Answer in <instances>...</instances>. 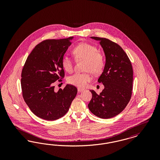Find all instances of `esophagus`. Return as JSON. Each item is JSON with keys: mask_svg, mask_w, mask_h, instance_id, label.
I'll use <instances>...</instances> for the list:
<instances>
[{"mask_svg": "<svg viewBox=\"0 0 160 160\" xmlns=\"http://www.w3.org/2000/svg\"><path fill=\"white\" fill-rule=\"evenodd\" d=\"M77 90H78V92H80L83 91L84 89H82V88H78V89H77Z\"/></svg>", "mask_w": 160, "mask_h": 160, "instance_id": "34e87169", "label": "esophagus"}]
</instances>
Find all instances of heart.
<instances>
[{
  "label": "heart",
  "mask_w": 160,
  "mask_h": 160,
  "mask_svg": "<svg viewBox=\"0 0 160 160\" xmlns=\"http://www.w3.org/2000/svg\"><path fill=\"white\" fill-rule=\"evenodd\" d=\"M72 53L77 61H85L84 71L86 72L75 73L68 77L67 81L77 87L84 88L91 81V73L97 75L102 71L105 66V58L96 46L88 42L78 44L73 48ZM62 66L65 71L71 72L74 68L73 62L70 58L64 56L62 60Z\"/></svg>",
  "instance_id": "obj_1"
}]
</instances>
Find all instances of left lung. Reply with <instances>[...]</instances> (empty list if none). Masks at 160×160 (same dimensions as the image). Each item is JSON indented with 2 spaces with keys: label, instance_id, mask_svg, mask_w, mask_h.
<instances>
[{
  "label": "left lung",
  "instance_id": "left-lung-1",
  "mask_svg": "<svg viewBox=\"0 0 160 160\" xmlns=\"http://www.w3.org/2000/svg\"><path fill=\"white\" fill-rule=\"evenodd\" d=\"M99 41L106 56V64L98 80L104 89L99 95L91 90L88 104L94 115L108 119L119 114L127 106L132 90L133 70L131 61L122 47L108 39L91 37Z\"/></svg>",
  "mask_w": 160,
  "mask_h": 160
}]
</instances>
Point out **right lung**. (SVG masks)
I'll return each instance as SVG.
<instances>
[{
  "label": "right lung",
  "instance_id": "1",
  "mask_svg": "<svg viewBox=\"0 0 160 160\" xmlns=\"http://www.w3.org/2000/svg\"><path fill=\"white\" fill-rule=\"evenodd\" d=\"M73 37L46 39L39 43L28 56L22 71L23 99L32 112L39 118L54 121L68 111L77 93L76 87L67 84L54 91L55 82L62 81L63 56Z\"/></svg>",
  "mask_w": 160,
  "mask_h": 160
}]
</instances>
